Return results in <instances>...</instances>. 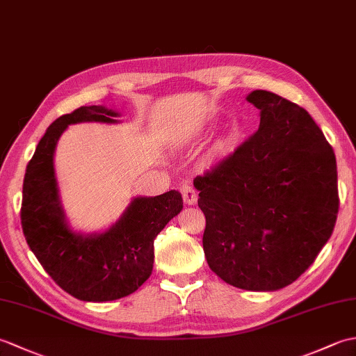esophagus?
Here are the masks:
<instances>
[{"instance_id": "1", "label": "esophagus", "mask_w": 356, "mask_h": 356, "mask_svg": "<svg viewBox=\"0 0 356 356\" xmlns=\"http://www.w3.org/2000/svg\"><path fill=\"white\" fill-rule=\"evenodd\" d=\"M182 197L186 205H194V203L197 202V191H195V188L191 186L190 184H185L182 186Z\"/></svg>"}]
</instances>
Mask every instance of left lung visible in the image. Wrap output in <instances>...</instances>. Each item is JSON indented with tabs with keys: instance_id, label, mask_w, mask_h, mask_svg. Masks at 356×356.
Returning <instances> with one entry per match:
<instances>
[{
	"instance_id": "obj_1",
	"label": "left lung",
	"mask_w": 356,
	"mask_h": 356,
	"mask_svg": "<svg viewBox=\"0 0 356 356\" xmlns=\"http://www.w3.org/2000/svg\"><path fill=\"white\" fill-rule=\"evenodd\" d=\"M260 127L194 179L207 218L203 251L223 282L277 291L295 282L327 243L339 208L337 159L311 115L254 90Z\"/></svg>"
}]
</instances>
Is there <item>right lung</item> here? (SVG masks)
Returning <instances> with one entry per match:
<instances>
[{
	"mask_svg": "<svg viewBox=\"0 0 356 356\" xmlns=\"http://www.w3.org/2000/svg\"><path fill=\"white\" fill-rule=\"evenodd\" d=\"M116 111L90 105L58 118L36 147L22 185L21 225L29 248L56 284L82 301H113L138 291L154 263V238L184 208L179 191L136 197L101 234L70 229L58 194L53 154L70 124L118 122Z\"/></svg>",
	"mask_w": 356,
	"mask_h": 356,
	"instance_id": "obj_1",
	"label": "right lung"
}]
</instances>
